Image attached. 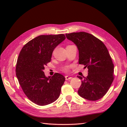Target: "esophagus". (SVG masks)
Here are the masks:
<instances>
[{
	"mask_svg": "<svg viewBox=\"0 0 127 127\" xmlns=\"http://www.w3.org/2000/svg\"><path fill=\"white\" fill-rule=\"evenodd\" d=\"M72 78L71 77H70L69 76H65V79H66V80H69V79H71Z\"/></svg>",
	"mask_w": 127,
	"mask_h": 127,
	"instance_id": "obj_1",
	"label": "esophagus"
}]
</instances>
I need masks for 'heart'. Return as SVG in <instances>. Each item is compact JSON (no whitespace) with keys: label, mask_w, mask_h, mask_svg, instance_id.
Here are the masks:
<instances>
[{"label":"heart","mask_w":127,"mask_h":127,"mask_svg":"<svg viewBox=\"0 0 127 127\" xmlns=\"http://www.w3.org/2000/svg\"><path fill=\"white\" fill-rule=\"evenodd\" d=\"M64 70H65V71H67V70H68V68H65V69H64Z\"/></svg>","instance_id":"1"}]
</instances>
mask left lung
I'll return each instance as SVG.
<instances>
[{"label": "left lung", "mask_w": 127, "mask_h": 127, "mask_svg": "<svg viewBox=\"0 0 127 127\" xmlns=\"http://www.w3.org/2000/svg\"><path fill=\"white\" fill-rule=\"evenodd\" d=\"M66 36L78 48L79 64L88 69L86 77L77 76L82 80L78 94L88 100H98L105 95L113 81L114 65L107 49L101 40L86 32Z\"/></svg>", "instance_id": "obj_1"}]
</instances>
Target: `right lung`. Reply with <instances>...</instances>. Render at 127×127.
<instances>
[{"mask_svg": "<svg viewBox=\"0 0 127 127\" xmlns=\"http://www.w3.org/2000/svg\"><path fill=\"white\" fill-rule=\"evenodd\" d=\"M65 39L63 34L40 35L28 42L19 54L16 77L26 96L37 105L49 104L59 96L64 77L59 73L47 77L43 70L55 48Z\"/></svg>", "mask_w": 127, "mask_h": 127, "instance_id": "obj_1", "label": "right lung"}]
</instances>
